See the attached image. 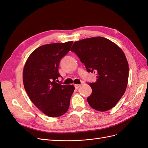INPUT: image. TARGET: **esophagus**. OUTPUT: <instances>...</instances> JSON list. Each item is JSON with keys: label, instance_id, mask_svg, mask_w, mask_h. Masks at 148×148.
Wrapping results in <instances>:
<instances>
[{"label": "esophagus", "instance_id": "obj_1", "mask_svg": "<svg viewBox=\"0 0 148 148\" xmlns=\"http://www.w3.org/2000/svg\"><path fill=\"white\" fill-rule=\"evenodd\" d=\"M80 86H81V84H75V87L76 89H78Z\"/></svg>", "mask_w": 148, "mask_h": 148}]
</instances>
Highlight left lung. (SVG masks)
Listing matches in <instances>:
<instances>
[{"label":"left lung","instance_id":"1","mask_svg":"<svg viewBox=\"0 0 148 148\" xmlns=\"http://www.w3.org/2000/svg\"><path fill=\"white\" fill-rule=\"evenodd\" d=\"M71 51L78 56L88 72L97 75L96 82L89 83V106L101 112L113 108L128 84V63L123 51L109 39L98 36L75 42Z\"/></svg>","mask_w":148,"mask_h":148}]
</instances>
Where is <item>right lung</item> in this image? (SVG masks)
Listing matches in <instances>:
<instances>
[{"mask_svg": "<svg viewBox=\"0 0 148 148\" xmlns=\"http://www.w3.org/2000/svg\"><path fill=\"white\" fill-rule=\"evenodd\" d=\"M73 41L52 43L38 47L26 60L23 82L30 100L46 115L57 117L64 115L70 106L73 85L57 83L60 75L61 59L70 51Z\"/></svg>", "mask_w": 148, "mask_h": 148, "instance_id": "add662e5", "label": "right lung"}]
</instances>
